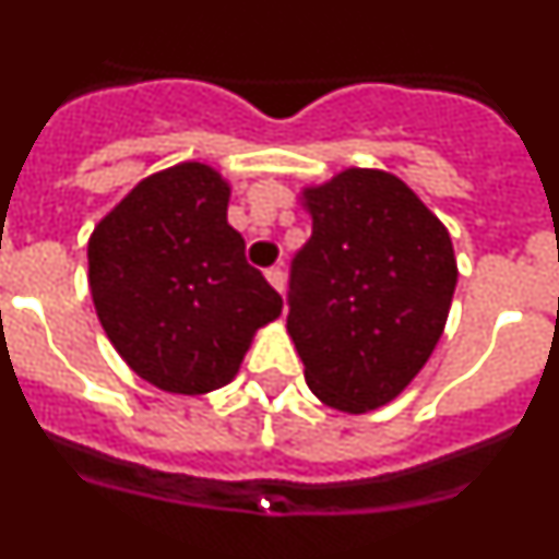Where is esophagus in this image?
Returning <instances> with one entry per match:
<instances>
[{
	"mask_svg": "<svg viewBox=\"0 0 559 559\" xmlns=\"http://www.w3.org/2000/svg\"><path fill=\"white\" fill-rule=\"evenodd\" d=\"M264 275H266V281H270V287L275 289V293H284V284H287V281H284V270H281V266H270Z\"/></svg>",
	"mask_w": 559,
	"mask_h": 559,
	"instance_id": "esophagus-1",
	"label": "esophagus"
}]
</instances>
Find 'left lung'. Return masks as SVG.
Here are the masks:
<instances>
[{"label":"left lung","instance_id":"left-lung-1","mask_svg":"<svg viewBox=\"0 0 559 559\" xmlns=\"http://www.w3.org/2000/svg\"><path fill=\"white\" fill-rule=\"evenodd\" d=\"M312 238L293 261L287 332L321 403L386 406L438 346L457 284L449 229L409 185L349 167L304 187Z\"/></svg>","mask_w":559,"mask_h":559}]
</instances>
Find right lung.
I'll return each mask as SVG.
<instances>
[{
	"mask_svg": "<svg viewBox=\"0 0 559 559\" xmlns=\"http://www.w3.org/2000/svg\"><path fill=\"white\" fill-rule=\"evenodd\" d=\"M229 185L181 162L142 178L96 224L87 281L102 330L139 378L173 395H207L241 369L281 295L243 258L227 224Z\"/></svg>",
	"mask_w": 559,
	"mask_h": 559,
	"instance_id": "1",
	"label": "right lung"
}]
</instances>
